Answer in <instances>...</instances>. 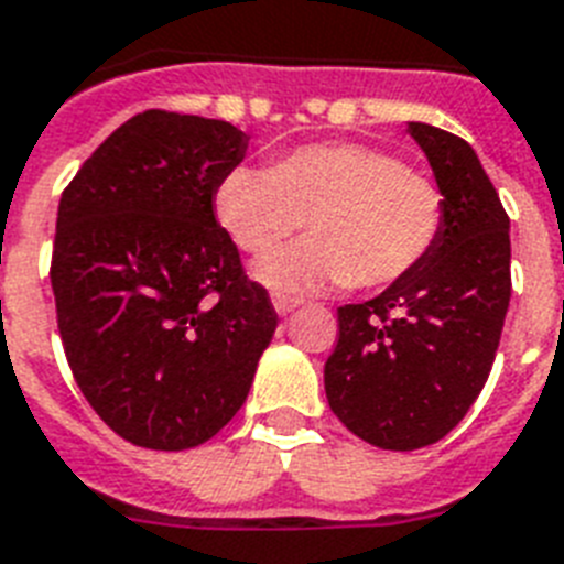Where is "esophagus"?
I'll use <instances>...</instances> for the list:
<instances>
[{
	"label": "esophagus",
	"instance_id": "34e87169",
	"mask_svg": "<svg viewBox=\"0 0 564 564\" xmlns=\"http://www.w3.org/2000/svg\"><path fill=\"white\" fill-rule=\"evenodd\" d=\"M272 306H274V313H278V315H290V313H295L297 306H301V301H297V297H290V295H281V292H274V295H272Z\"/></svg>",
	"mask_w": 564,
	"mask_h": 564
}]
</instances>
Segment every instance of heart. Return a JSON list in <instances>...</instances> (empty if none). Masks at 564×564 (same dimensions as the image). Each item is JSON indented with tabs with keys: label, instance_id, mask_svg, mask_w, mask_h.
I'll return each instance as SVG.
<instances>
[{
	"label": "heart",
	"instance_id": "heart-1",
	"mask_svg": "<svg viewBox=\"0 0 564 564\" xmlns=\"http://www.w3.org/2000/svg\"><path fill=\"white\" fill-rule=\"evenodd\" d=\"M214 214L249 254H267L306 223L313 235L254 269L274 290H379L429 258L443 228V194L388 150L341 141L292 150L269 171H228Z\"/></svg>",
	"mask_w": 564,
	"mask_h": 564
}]
</instances>
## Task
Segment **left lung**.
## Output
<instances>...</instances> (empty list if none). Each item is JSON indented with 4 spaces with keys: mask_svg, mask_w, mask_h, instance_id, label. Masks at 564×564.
I'll use <instances>...</instances> for the list:
<instances>
[{
    "mask_svg": "<svg viewBox=\"0 0 564 564\" xmlns=\"http://www.w3.org/2000/svg\"><path fill=\"white\" fill-rule=\"evenodd\" d=\"M443 194L441 237L402 281L338 306L324 365L333 414L370 446L411 452L446 437L478 400L510 306V217L464 139L409 123Z\"/></svg>",
    "mask_w": 564,
    "mask_h": 564,
    "instance_id": "left-lung-1",
    "label": "left lung"
}]
</instances>
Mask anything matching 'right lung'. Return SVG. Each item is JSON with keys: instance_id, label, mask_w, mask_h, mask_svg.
I'll return each instance as SVG.
<instances>
[{"instance_id": "obj_1", "label": "right lung", "mask_w": 564, "mask_h": 564, "mask_svg": "<svg viewBox=\"0 0 564 564\" xmlns=\"http://www.w3.org/2000/svg\"><path fill=\"white\" fill-rule=\"evenodd\" d=\"M235 123L148 109L123 121L59 196L52 290L68 368L123 441L182 452L249 397L278 327L214 217L246 159Z\"/></svg>"}]
</instances>
